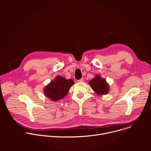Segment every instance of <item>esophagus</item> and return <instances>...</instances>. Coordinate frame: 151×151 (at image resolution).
<instances>
[{
	"label": "esophagus",
	"mask_w": 151,
	"mask_h": 151,
	"mask_svg": "<svg viewBox=\"0 0 151 151\" xmlns=\"http://www.w3.org/2000/svg\"><path fill=\"white\" fill-rule=\"evenodd\" d=\"M83 81V78H81V79H80L77 80V82H82Z\"/></svg>",
	"instance_id": "34e87169"
}]
</instances>
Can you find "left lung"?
<instances>
[{
  "label": "left lung",
  "mask_w": 151,
  "mask_h": 151,
  "mask_svg": "<svg viewBox=\"0 0 151 151\" xmlns=\"http://www.w3.org/2000/svg\"><path fill=\"white\" fill-rule=\"evenodd\" d=\"M92 89L99 95H104L109 91V87L106 79H102L100 76H96L89 82Z\"/></svg>",
  "instance_id": "left-lung-1"
}]
</instances>
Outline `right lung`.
Listing matches in <instances>:
<instances>
[{
	"mask_svg": "<svg viewBox=\"0 0 151 151\" xmlns=\"http://www.w3.org/2000/svg\"><path fill=\"white\" fill-rule=\"evenodd\" d=\"M73 83L72 79L68 80L61 76H57L45 87L44 94L52 101L59 100L66 96Z\"/></svg>",
	"mask_w": 151,
	"mask_h": 151,
	"instance_id": "1",
	"label": "right lung"
}]
</instances>
